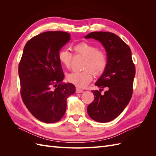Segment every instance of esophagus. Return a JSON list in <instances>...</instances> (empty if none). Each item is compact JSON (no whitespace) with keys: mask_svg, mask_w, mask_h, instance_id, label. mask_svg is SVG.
<instances>
[{"mask_svg":"<svg viewBox=\"0 0 156 156\" xmlns=\"http://www.w3.org/2000/svg\"><path fill=\"white\" fill-rule=\"evenodd\" d=\"M83 92V90L82 89L79 88H76V93H81Z\"/></svg>","mask_w":156,"mask_h":156,"instance_id":"obj_1","label":"esophagus"}]
</instances>
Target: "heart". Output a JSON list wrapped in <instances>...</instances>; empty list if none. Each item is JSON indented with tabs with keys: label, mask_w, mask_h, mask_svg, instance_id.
Segmentation results:
<instances>
[{
	"label": "heart",
	"mask_w": 156,
	"mask_h": 156,
	"mask_svg": "<svg viewBox=\"0 0 156 156\" xmlns=\"http://www.w3.org/2000/svg\"><path fill=\"white\" fill-rule=\"evenodd\" d=\"M75 54L85 56L82 71H76L68 74V81L79 87H84L90 82L94 73L96 75H101L107 66L108 58L105 51L100 50L95 45L83 41L73 47ZM73 55L66 49H61L58 54L60 63L66 69L71 68Z\"/></svg>",
	"instance_id": "1"
}]
</instances>
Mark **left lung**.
I'll list each match as a JSON object with an SVG mask.
<instances>
[{"label": "left lung", "mask_w": 156, "mask_h": 156, "mask_svg": "<svg viewBox=\"0 0 156 156\" xmlns=\"http://www.w3.org/2000/svg\"><path fill=\"white\" fill-rule=\"evenodd\" d=\"M85 38L100 41L107 52V66L95 83L101 89L92 90L94 100L87 108L92 119L104 123L119 116L129 103L133 94L135 66L129 47L114 33L92 32ZM104 87L108 90L101 94Z\"/></svg>", "instance_id": "1"}]
</instances>
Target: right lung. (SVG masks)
<instances>
[{
  "label": "right lung",
  "mask_w": 156,
  "mask_h": 156,
  "mask_svg": "<svg viewBox=\"0 0 156 156\" xmlns=\"http://www.w3.org/2000/svg\"><path fill=\"white\" fill-rule=\"evenodd\" d=\"M70 40L69 33L48 31L27 42L19 64L22 100L31 114L45 123L59 121L65 114L66 100L75 92L64 75L58 54Z\"/></svg>",
  "instance_id": "right-lung-1"
}]
</instances>
